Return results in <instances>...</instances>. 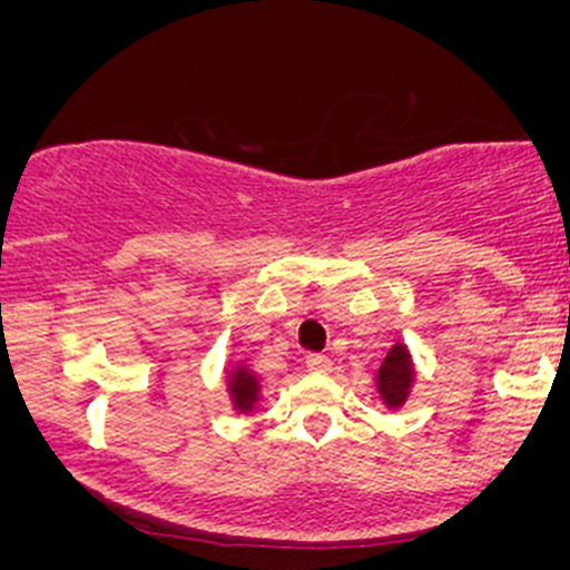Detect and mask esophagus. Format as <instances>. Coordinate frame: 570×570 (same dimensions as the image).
<instances>
[{"label": "esophagus", "instance_id": "obj_1", "mask_svg": "<svg viewBox=\"0 0 570 570\" xmlns=\"http://www.w3.org/2000/svg\"><path fill=\"white\" fill-rule=\"evenodd\" d=\"M305 367L311 372H318V375H326V372H332V358L322 356V353H311L305 358Z\"/></svg>", "mask_w": 570, "mask_h": 570}]
</instances>
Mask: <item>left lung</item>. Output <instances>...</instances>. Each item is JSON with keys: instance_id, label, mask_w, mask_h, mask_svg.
Returning <instances> with one entry per match:
<instances>
[{"instance_id": "left-lung-1", "label": "left lung", "mask_w": 570, "mask_h": 570, "mask_svg": "<svg viewBox=\"0 0 570 570\" xmlns=\"http://www.w3.org/2000/svg\"><path fill=\"white\" fill-rule=\"evenodd\" d=\"M412 383H415V364H412V353L404 343H396L383 358L381 370H377V394L389 410L404 407L410 399Z\"/></svg>"}]
</instances>
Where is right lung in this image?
<instances>
[{"mask_svg":"<svg viewBox=\"0 0 570 570\" xmlns=\"http://www.w3.org/2000/svg\"><path fill=\"white\" fill-rule=\"evenodd\" d=\"M227 394H230L233 410L238 412H252L259 404V394H263V385H259V377L254 375L246 364H235V367L227 372Z\"/></svg>","mask_w":570,"mask_h":570,"instance_id":"add662e5","label":"right lung"}]
</instances>
